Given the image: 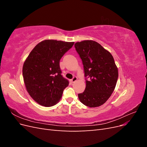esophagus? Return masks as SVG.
Returning <instances> with one entry per match:
<instances>
[{
	"instance_id": "obj_1",
	"label": "esophagus",
	"mask_w": 147,
	"mask_h": 147,
	"mask_svg": "<svg viewBox=\"0 0 147 147\" xmlns=\"http://www.w3.org/2000/svg\"><path fill=\"white\" fill-rule=\"evenodd\" d=\"M77 80V77H74L72 78V79H71V82H72V83H74Z\"/></svg>"
}]
</instances>
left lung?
I'll return each instance as SVG.
<instances>
[{"label": "left lung", "mask_w": 147, "mask_h": 147, "mask_svg": "<svg viewBox=\"0 0 147 147\" xmlns=\"http://www.w3.org/2000/svg\"><path fill=\"white\" fill-rule=\"evenodd\" d=\"M75 48L83 65L86 88L78 94L82 104L97 107L109 99L116 86L118 68L112 55L99 43L84 40L75 43Z\"/></svg>", "instance_id": "left-lung-1"}]
</instances>
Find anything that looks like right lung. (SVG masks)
Returning <instances> with one entry per match:
<instances>
[{
    "label": "right lung",
    "mask_w": 147,
    "mask_h": 147,
    "mask_svg": "<svg viewBox=\"0 0 147 147\" xmlns=\"http://www.w3.org/2000/svg\"><path fill=\"white\" fill-rule=\"evenodd\" d=\"M74 44L45 40L38 43L26 59L23 75L26 90L40 105H54L68 86L69 80L61 75L59 61Z\"/></svg>",
    "instance_id": "obj_1"
}]
</instances>
